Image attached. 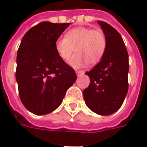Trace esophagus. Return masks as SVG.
I'll list each match as a JSON object with an SVG mask.
<instances>
[{"label": "esophagus", "instance_id": "esophagus-1", "mask_svg": "<svg viewBox=\"0 0 147 147\" xmlns=\"http://www.w3.org/2000/svg\"><path fill=\"white\" fill-rule=\"evenodd\" d=\"M83 73H84V72H83V71H80V70H77L76 71V74H77V76H82Z\"/></svg>", "mask_w": 147, "mask_h": 147}]
</instances>
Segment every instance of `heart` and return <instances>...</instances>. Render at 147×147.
<instances>
[{
    "label": "heart",
    "mask_w": 147,
    "mask_h": 147,
    "mask_svg": "<svg viewBox=\"0 0 147 147\" xmlns=\"http://www.w3.org/2000/svg\"><path fill=\"white\" fill-rule=\"evenodd\" d=\"M107 47V38L102 29L79 27L71 29L55 42V50L62 61H69L73 67H80L86 63L94 66L102 60Z\"/></svg>",
    "instance_id": "obj_1"
}]
</instances>
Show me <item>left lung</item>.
Masks as SVG:
<instances>
[{"label":"left lung","instance_id":"8db88e82","mask_svg":"<svg viewBox=\"0 0 147 147\" xmlns=\"http://www.w3.org/2000/svg\"><path fill=\"white\" fill-rule=\"evenodd\" d=\"M98 23L106 36L107 47L101 61L86 72L90 83L83 96L93 112L108 116L121 107L128 90V53L119 32L105 22Z\"/></svg>","mask_w":147,"mask_h":147}]
</instances>
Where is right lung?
<instances>
[{
	"label": "right lung",
	"mask_w": 147,
	"mask_h": 147,
	"mask_svg": "<svg viewBox=\"0 0 147 147\" xmlns=\"http://www.w3.org/2000/svg\"><path fill=\"white\" fill-rule=\"evenodd\" d=\"M69 25L41 22L21 41L16 78L21 102L32 113L45 115L55 110L76 80L75 70L55 50V42Z\"/></svg>",
	"instance_id": "1"
}]
</instances>
